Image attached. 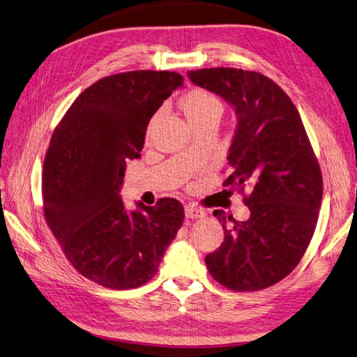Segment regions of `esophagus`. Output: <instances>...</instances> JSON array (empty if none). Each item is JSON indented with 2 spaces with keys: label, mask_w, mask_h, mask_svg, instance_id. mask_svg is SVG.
<instances>
[{
  "label": "esophagus",
  "mask_w": 357,
  "mask_h": 357,
  "mask_svg": "<svg viewBox=\"0 0 357 357\" xmlns=\"http://www.w3.org/2000/svg\"><path fill=\"white\" fill-rule=\"evenodd\" d=\"M205 211L202 208H197L196 205H187L185 206V216L188 219H199V218H205Z\"/></svg>",
  "instance_id": "1"
}]
</instances>
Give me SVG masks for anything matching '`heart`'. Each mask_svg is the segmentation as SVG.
<instances>
[{"mask_svg": "<svg viewBox=\"0 0 357 357\" xmlns=\"http://www.w3.org/2000/svg\"><path fill=\"white\" fill-rule=\"evenodd\" d=\"M182 109H184L190 123H196L211 112L220 109V103L208 91L193 89L182 100Z\"/></svg>", "mask_w": 357, "mask_h": 357, "instance_id": "obj_1", "label": "heart"}]
</instances>
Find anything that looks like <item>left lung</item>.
Returning a JSON list of instances; mask_svg holds the SVG:
<instances>
[{
    "instance_id": "1",
    "label": "left lung",
    "mask_w": 357,
    "mask_h": 357,
    "mask_svg": "<svg viewBox=\"0 0 357 357\" xmlns=\"http://www.w3.org/2000/svg\"><path fill=\"white\" fill-rule=\"evenodd\" d=\"M195 85L222 97L236 112L225 185L252 192L250 218L214 216L222 245L205 257L213 278L233 291H260L291 273L312 240L322 201V175L300 114L277 84L236 68L188 71Z\"/></svg>"
}]
</instances>
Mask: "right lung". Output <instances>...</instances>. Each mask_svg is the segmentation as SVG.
Returning <instances> with one entry per match:
<instances>
[{"mask_svg":"<svg viewBox=\"0 0 357 357\" xmlns=\"http://www.w3.org/2000/svg\"><path fill=\"white\" fill-rule=\"evenodd\" d=\"M181 74L129 71L86 88L56 128L44 161L43 196L50 229L66 259L97 284L143 286L184 220V206L121 201L124 170L139 156L149 121L182 86Z\"/></svg>","mask_w":357,"mask_h":357,"instance_id":"right-lung-1","label":"right lung"}]
</instances>
